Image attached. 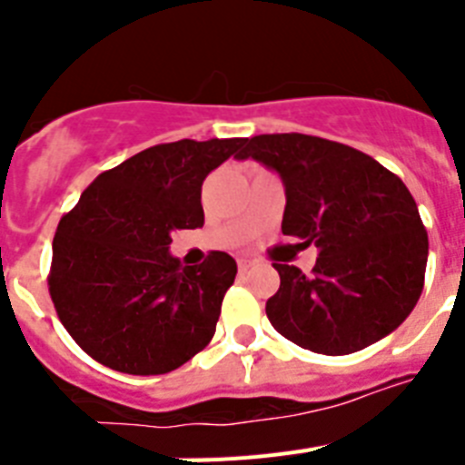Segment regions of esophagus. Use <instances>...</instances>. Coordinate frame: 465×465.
Here are the masks:
<instances>
[{
	"label": "esophagus",
	"instance_id": "esophagus-1",
	"mask_svg": "<svg viewBox=\"0 0 465 465\" xmlns=\"http://www.w3.org/2000/svg\"><path fill=\"white\" fill-rule=\"evenodd\" d=\"M249 268H252V262H249V261H240V262H237V270H240V274L249 272Z\"/></svg>",
	"mask_w": 465,
	"mask_h": 465
}]
</instances>
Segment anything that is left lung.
Segmentation results:
<instances>
[{"label": "left lung", "instance_id": "left-lung-1", "mask_svg": "<svg viewBox=\"0 0 465 465\" xmlns=\"http://www.w3.org/2000/svg\"><path fill=\"white\" fill-rule=\"evenodd\" d=\"M237 158L277 172L282 232L314 244L312 274L274 262L270 323L316 354L342 356L396 331L424 289L429 235L408 186L375 158L312 134H258Z\"/></svg>", "mask_w": 465, "mask_h": 465}]
</instances>
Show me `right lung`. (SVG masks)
<instances>
[{"instance_id": "obj_1", "label": "right lung", "mask_w": 465, "mask_h": 465, "mask_svg": "<svg viewBox=\"0 0 465 465\" xmlns=\"http://www.w3.org/2000/svg\"><path fill=\"white\" fill-rule=\"evenodd\" d=\"M246 139L158 143L102 172L53 237L48 291L74 342L127 375H165L213 338L235 258L183 268L172 232L204 223L203 182Z\"/></svg>"}]
</instances>
